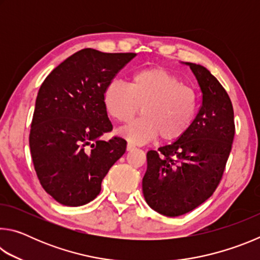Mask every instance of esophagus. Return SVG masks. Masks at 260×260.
Here are the masks:
<instances>
[{
  "label": "esophagus",
  "instance_id": "1",
  "mask_svg": "<svg viewBox=\"0 0 260 260\" xmlns=\"http://www.w3.org/2000/svg\"><path fill=\"white\" fill-rule=\"evenodd\" d=\"M133 149H135V144H134V143H132V142L127 143V151L133 150Z\"/></svg>",
  "mask_w": 260,
  "mask_h": 260
}]
</instances>
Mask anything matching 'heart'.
I'll return each instance as SVG.
<instances>
[{"label":"heart","instance_id":"heart-1","mask_svg":"<svg viewBox=\"0 0 260 260\" xmlns=\"http://www.w3.org/2000/svg\"><path fill=\"white\" fill-rule=\"evenodd\" d=\"M103 104L108 116L119 122L128 121L140 107L142 116L118 131L131 142H146L158 134L161 140H174L191 125L197 94L169 70L151 67L134 72L127 85L109 83Z\"/></svg>","mask_w":260,"mask_h":260}]
</instances>
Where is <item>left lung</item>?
Wrapping results in <instances>:
<instances>
[{"label": "left lung", "mask_w": 260, "mask_h": 260, "mask_svg": "<svg viewBox=\"0 0 260 260\" xmlns=\"http://www.w3.org/2000/svg\"><path fill=\"white\" fill-rule=\"evenodd\" d=\"M199 82L202 105L178 140L147 152L142 191L148 205L179 217L211 197L221 180L235 134L232 101L217 78L199 64L186 63Z\"/></svg>", "instance_id": "1"}]
</instances>
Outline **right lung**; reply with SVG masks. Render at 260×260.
<instances>
[{"label": "right lung", "mask_w": 260, "mask_h": 260, "mask_svg": "<svg viewBox=\"0 0 260 260\" xmlns=\"http://www.w3.org/2000/svg\"><path fill=\"white\" fill-rule=\"evenodd\" d=\"M135 56L86 48L60 63L42 82L29 148L41 186L58 203L81 206L93 201L109 170L125 153L124 139H101L112 131L103 94Z\"/></svg>", "instance_id": "add662e5"}]
</instances>
